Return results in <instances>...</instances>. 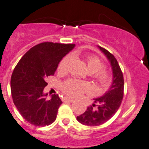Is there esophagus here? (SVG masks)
<instances>
[{"mask_svg":"<svg viewBox=\"0 0 149 149\" xmlns=\"http://www.w3.org/2000/svg\"><path fill=\"white\" fill-rule=\"evenodd\" d=\"M64 101H67V102H73V98H68V97H65V98H63Z\"/></svg>","mask_w":149,"mask_h":149,"instance_id":"34e87169","label":"esophagus"}]
</instances>
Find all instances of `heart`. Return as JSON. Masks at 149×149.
Listing matches in <instances>:
<instances>
[{
	"label": "heart",
	"mask_w": 149,
	"mask_h": 149,
	"mask_svg": "<svg viewBox=\"0 0 149 149\" xmlns=\"http://www.w3.org/2000/svg\"><path fill=\"white\" fill-rule=\"evenodd\" d=\"M70 62V56H67L61 61L59 66L60 71H66ZM87 65V70L90 73H93L94 79L103 86L108 84L110 79L109 73L107 70H103L104 62L101 59L94 55L87 56L84 58ZM62 90L65 93L71 96H78L87 90L85 83L76 79H69L62 84Z\"/></svg>",
	"instance_id": "heart-1"
}]
</instances>
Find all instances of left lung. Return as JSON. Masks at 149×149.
I'll return each instance as SVG.
<instances>
[{
    "mask_svg": "<svg viewBox=\"0 0 149 149\" xmlns=\"http://www.w3.org/2000/svg\"><path fill=\"white\" fill-rule=\"evenodd\" d=\"M98 48L110 63L112 81L109 90L102 96L94 98L93 104L88 107L84 113L76 118L80 123L90 126H99L109 120L119 109L123 96L124 81L118 61L107 50L100 46Z\"/></svg>",
    "mask_w": 149,
    "mask_h": 149,
    "instance_id": "left-lung-1",
    "label": "left lung"
}]
</instances>
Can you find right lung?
<instances>
[{
  "label": "right lung",
  "mask_w": 149,
  "mask_h": 149,
  "mask_svg": "<svg viewBox=\"0 0 149 149\" xmlns=\"http://www.w3.org/2000/svg\"><path fill=\"white\" fill-rule=\"evenodd\" d=\"M75 44L42 42L28 51L15 67L11 78V91L15 107L23 118L37 126L51 124L62 104L54 94L47 100L46 79L54 75L62 58Z\"/></svg>",
  "instance_id": "add662e5"
}]
</instances>
